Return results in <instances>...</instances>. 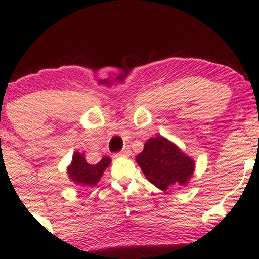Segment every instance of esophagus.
<instances>
[{
	"mask_svg": "<svg viewBox=\"0 0 259 259\" xmlns=\"http://www.w3.org/2000/svg\"><path fill=\"white\" fill-rule=\"evenodd\" d=\"M129 156H130V150H127V148H124L123 151H120V152L114 154V157H129Z\"/></svg>",
	"mask_w": 259,
	"mask_h": 259,
	"instance_id": "1",
	"label": "esophagus"
}]
</instances>
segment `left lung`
<instances>
[{
	"mask_svg": "<svg viewBox=\"0 0 259 259\" xmlns=\"http://www.w3.org/2000/svg\"><path fill=\"white\" fill-rule=\"evenodd\" d=\"M136 163L147 180L163 191L174 185H186L195 171L191 157L163 136L148 140L144 151L136 156Z\"/></svg>",
	"mask_w": 259,
	"mask_h": 259,
	"instance_id": "8db88e82",
	"label": "left lung"
}]
</instances>
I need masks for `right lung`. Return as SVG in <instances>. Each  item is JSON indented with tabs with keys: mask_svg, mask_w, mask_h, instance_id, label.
Segmentation results:
<instances>
[{
	"mask_svg": "<svg viewBox=\"0 0 259 259\" xmlns=\"http://www.w3.org/2000/svg\"><path fill=\"white\" fill-rule=\"evenodd\" d=\"M111 163V158L108 157H102L96 164H89L85 159V154L80 153L76 151L73 154L72 163L67 168L69 179L74 184L80 186H95L102 177L103 171Z\"/></svg>",
	"mask_w": 259,
	"mask_h": 259,
	"instance_id": "right-lung-1",
	"label": "right lung"
}]
</instances>
